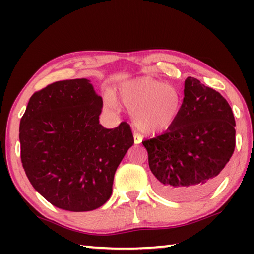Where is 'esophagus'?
<instances>
[{
    "instance_id": "esophagus-1",
    "label": "esophagus",
    "mask_w": 254,
    "mask_h": 254,
    "mask_svg": "<svg viewBox=\"0 0 254 254\" xmlns=\"http://www.w3.org/2000/svg\"><path fill=\"white\" fill-rule=\"evenodd\" d=\"M133 139H134V143L135 144H139L141 142V137H139V135L133 134Z\"/></svg>"
}]
</instances>
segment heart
<instances>
[{
	"instance_id": "heart-1",
	"label": "heart",
	"mask_w": 254,
	"mask_h": 254,
	"mask_svg": "<svg viewBox=\"0 0 254 254\" xmlns=\"http://www.w3.org/2000/svg\"><path fill=\"white\" fill-rule=\"evenodd\" d=\"M118 98L130 111L133 127L145 135L162 133L175 126L183 106V98L174 86L150 76H140L120 84ZM109 107L118 109L111 93L105 95Z\"/></svg>"
}]
</instances>
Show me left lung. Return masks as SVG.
<instances>
[{
	"mask_svg": "<svg viewBox=\"0 0 254 254\" xmlns=\"http://www.w3.org/2000/svg\"><path fill=\"white\" fill-rule=\"evenodd\" d=\"M234 127L233 112L225 98L187 77L177 122L163 134L142 142L157 190L175 200L208 194L234 152Z\"/></svg>",
	"mask_w": 254,
	"mask_h": 254,
	"instance_id": "left-lung-1",
	"label": "left lung"
}]
</instances>
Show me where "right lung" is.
<instances>
[{
	"mask_svg": "<svg viewBox=\"0 0 254 254\" xmlns=\"http://www.w3.org/2000/svg\"><path fill=\"white\" fill-rule=\"evenodd\" d=\"M91 80L56 81L30 97L20 122L21 161L33 188L58 208L87 212L112 195L114 174L134 140L128 124H100Z\"/></svg>",
	"mask_w": 254,
	"mask_h": 254,
	"instance_id": "add662e5",
	"label": "right lung"
}]
</instances>
